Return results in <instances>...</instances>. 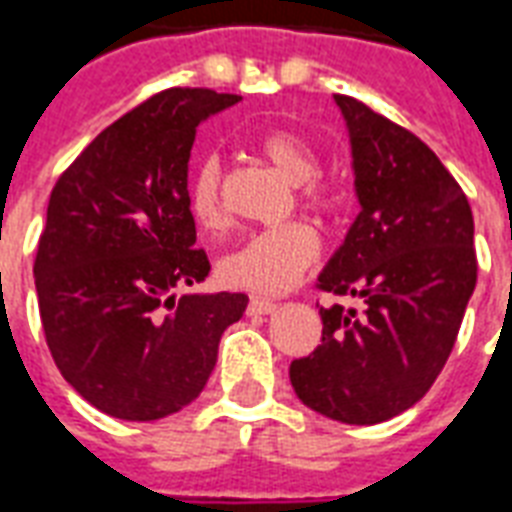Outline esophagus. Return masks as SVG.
Returning <instances> with one entry per match:
<instances>
[{
	"label": "esophagus",
	"instance_id": "esophagus-1",
	"mask_svg": "<svg viewBox=\"0 0 512 512\" xmlns=\"http://www.w3.org/2000/svg\"><path fill=\"white\" fill-rule=\"evenodd\" d=\"M276 309V301L271 298H252L249 306H246V312L249 314H271Z\"/></svg>",
	"mask_w": 512,
	"mask_h": 512
}]
</instances>
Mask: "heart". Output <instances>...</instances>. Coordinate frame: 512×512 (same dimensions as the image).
Returning a JSON list of instances; mask_svg holds the SVG:
<instances>
[{
  "instance_id": "heart-1",
  "label": "heart",
  "mask_w": 512,
  "mask_h": 512,
  "mask_svg": "<svg viewBox=\"0 0 512 512\" xmlns=\"http://www.w3.org/2000/svg\"><path fill=\"white\" fill-rule=\"evenodd\" d=\"M257 149L290 184H295L298 203L325 219L339 217L347 206V195L339 181L323 179L320 157L301 135L290 130H271L260 135ZM187 208L200 230H219L225 225V200H222V162L208 154L195 162L187 179ZM320 255L317 233L306 222L257 230L241 244L219 257L222 282L249 293H285L312 268Z\"/></svg>"
}]
</instances>
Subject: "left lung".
I'll return each instance as SVG.
<instances>
[{"label": "left lung", "mask_w": 512, "mask_h": 512, "mask_svg": "<svg viewBox=\"0 0 512 512\" xmlns=\"http://www.w3.org/2000/svg\"><path fill=\"white\" fill-rule=\"evenodd\" d=\"M350 127L361 214L317 290L361 298L320 306L323 344L290 363L298 399L372 426L426 396L456 344L475 282V222L458 181L410 130L333 94Z\"/></svg>", "instance_id": "1"}]
</instances>
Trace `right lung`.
Returning <instances> with one entry per match:
<instances>
[{
	"label": "right lung",
	"instance_id": "obj_1",
	"mask_svg": "<svg viewBox=\"0 0 512 512\" xmlns=\"http://www.w3.org/2000/svg\"><path fill=\"white\" fill-rule=\"evenodd\" d=\"M238 94L165 89L97 135L51 189L34 287L56 369L121 420H160L206 388L244 293L176 295L211 263L195 249V127Z\"/></svg>",
	"mask_w": 512,
	"mask_h": 512
}]
</instances>
